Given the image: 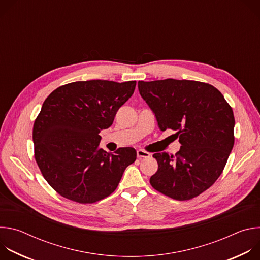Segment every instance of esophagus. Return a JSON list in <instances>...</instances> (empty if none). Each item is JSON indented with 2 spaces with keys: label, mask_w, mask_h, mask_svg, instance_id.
I'll list each match as a JSON object with an SVG mask.
<instances>
[{
  "label": "esophagus",
  "mask_w": 260,
  "mask_h": 260,
  "mask_svg": "<svg viewBox=\"0 0 260 260\" xmlns=\"http://www.w3.org/2000/svg\"><path fill=\"white\" fill-rule=\"evenodd\" d=\"M137 156L139 158H146V157H149L150 154L148 153V152H146V151H144V150H142V149H139L137 151Z\"/></svg>",
  "instance_id": "34e87169"
}]
</instances>
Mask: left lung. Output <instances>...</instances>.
Wrapping results in <instances>:
<instances>
[{"instance_id": "8db88e82", "label": "left lung", "mask_w": 260, "mask_h": 260, "mask_svg": "<svg viewBox=\"0 0 260 260\" xmlns=\"http://www.w3.org/2000/svg\"><path fill=\"white\" fill-rule=\"evenodd\" d=\"M141 96L152 110L158 127L176 131L181 144L174 155L157 152L158 170L150 184L157 191L187 201L219 178L233 150L235 117L217 88L192 80L139 81Z\"/></svg>"}]
</instances>
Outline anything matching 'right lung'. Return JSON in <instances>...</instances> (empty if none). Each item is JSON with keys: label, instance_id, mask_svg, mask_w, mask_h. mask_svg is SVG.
I'll list each match as a JSON object with an SVG mask.
<instances>
[{"label": "right lung", "instance_id": "obj_1", "mask_svg": "<svg viewBox=\"0 0 260 260\" xmlns=\"http://www.w3.org/2000/svg\"><path fill=\"white\" fill-rule=\"evenodd\" d=\"M136 81H77L53 90L35 120V158L61 197L92 204L112 193L137 158L132 147L108 153L99 147L102 129L133 95Z\"/></svg>", "mask_w": 260, "mask_h": 260}]
</instances>
